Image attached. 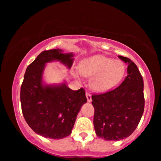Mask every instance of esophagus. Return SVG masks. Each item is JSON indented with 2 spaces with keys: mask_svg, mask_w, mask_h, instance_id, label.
<instances>
[{
  "mask_svg": "<svg viewBox=\"0 0 161 161\" xmlns=\"http://www.w3.org/2000/svg\"><path fill=\"white\" fill-rule=\"evenodd\" d=\"M86 99L88 102H92V95L89 93V92H86Z\"/></svg>",
  "mask_w": 161,
  "mask_h": 161,
  "instance_id": "34e87169",
  "label": "esophagus"
}]
</instances>
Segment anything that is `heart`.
<instances>
[{"label":"heart","instance_id":"1","mask_svg":"<svg viewBox=\"0 0 161 161\" xmlns=\"http://www.w3.org/2000/svg\"><path fill=\"white\" fill-rule=\"evenodd\" d=\"M79 72L84 77H92L90 85L93 90L103 92L116 86L122 80L126 66L120 60L97 55L84 59L79 65Z\"/></svg>","mask_w":161,"mask_h":161}]
</instances>
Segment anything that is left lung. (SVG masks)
<instances>
[{
	"label": "left lung",
	"mask_w": 161,
	"mask_h": 161,
	"mask_svg": "<svg viewBox=\"0 0 161 161\" xmlns=\"http://www.w3.org/2000/svg\"><path fill=\"white\" fill-rule=\"evenodd\" d=\"M119 58L128 65V75L113 90L92 96L96 134L105 141L129 137L137 128L143 114V80L134 62Z\"/></svg>",
	"instance_id": "left-lung-1"
}]
</instances>
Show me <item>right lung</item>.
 I'll use <instances>...</instances> for the list:
<instances>
[{
    "label": "right lung",
    "instance_id": "1",
    "mask_svg": "<svg viewBox=\"0 0 161 161\" xmlns=\"http://www.w3.org/2000/svg\"><path fill=\"white\" fill-rule=\"evenodd\" d=\"M73 56L62 53L60 49L45 50L26 69L20 88L22 112L28 126L43 137L61 139L69 136L81 106L86 102L83 88L74 91L65 82L58 85L42 82L46 63L59 61L69 69Z\"/></svg>",
    "mask_w": 161,
    "mask_h": 161
}]
</instances>
